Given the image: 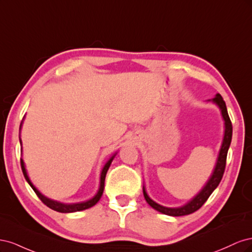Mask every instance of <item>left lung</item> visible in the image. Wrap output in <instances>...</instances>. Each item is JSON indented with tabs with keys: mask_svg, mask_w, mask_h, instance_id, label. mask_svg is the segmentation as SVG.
I'll return each instance as SVG.
<instances>
[{
	"mask_svg": "<svg viewBox=\"0 0 252 252\" xmlns=\"http://www.w3.org/2000/svg\"><path fill=\"white\" fill-rule=\"evenodd\" d=\"M212 102L217 104L220 107V111H222V116L225 121V134H224L222 147H220L219 158L217 159V165L215 167V170H213L212 175L208 180V182L206 183L204 188L186 205L182 206V207H179V208H168V207H164V206L156 203L155 201H152L148 196L146 190H145V187L143 186V193L145 196V200H146V202L151 206L152 208H155L156 210L164 213V215L172 216V217H181V216L190 215V213H192V212L196 211L197 209H200L203 206V204L208 200V197L213 192V190H215L219 186L220 180H222V178H223L225 167H226L227 152H228V149H229L231 138H232V124H231L229 116H228L226 104L223 100L222 95H220V94H217L215 98H212Z\"/></svg>",
	"mask_w": 252,
	"mask_h": 252,
	"instance_id": "obj_1",
	"label": "left lung"
}]
</instances>
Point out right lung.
Wrapping results in <instances>:
<instances>
[{
  "label": "right lung",
  "instance_id": "obj_1",
  "mask_svg": "<svg viewBox=\"0 0 252 252\" xmlns=\"http://www.w3.org/2000/svg\"><path fill=\"white\" fill-rule=\"evenodd\" d=\"M22 125V124H21ZM21 129V128H20ZM116 157V154H114L109 159L108 162L105 164L104 168L102 169V172H101V182H100V188H98V191L97 193L93 197V199L89 200V201H86V202H82V203H77V204H64V203H61V202H57V201H53V200H50L48 199V197H46L45 195H43L39 190H37L32 182H30L28 175H27V172H26V169H25V165H24V161H23V158H21V167H22V171H23V174H24V177L26 179V181L28 182V184L32 186V188L33 189V191L35 192V194L39 196V199L46 205L48 206L49 208L56 210L58 212H63V213H67V212H75V211H81V210H84V209H88L90 207H93L94 205H95L98 200L101 199V196L103 194V191H104V185H105V177H106V173H107V170L109 169L110 167V164L112 162L113 158Z\"/></svg>",
  "mask_w": 252,
  "mask_h": 252
}]
</instances>
